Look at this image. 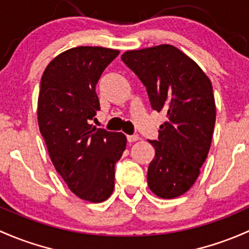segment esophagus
Segmentation results:
<instances>
[{"instance_id":"1","label":"esophagus","mask_w":249,"mask_h":249,"mask_svg":"<svg viewBox=\"0 0 249 249\" xmlns=\"http://www.w3.org/2000/svg\"><path fill=\"white\" fill-rule=\"evenodd\" d=\"M138 140H140V136H138V135H131V136H127V141H129L130 143L137 142Z\"/></svg>"}]
</instances>
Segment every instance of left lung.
Instances as JSON below:
<instances>
[{
    "label": "left lung",
    "instance_id": "1",
    "mask_svg": "<svg viewBox=\"0 0 249 249\" xmlns=\"http://www.w3.org/2000/svg\"><path fill=\"white\" fill-rule=\"evenodd\" d=\"M122 59L145 86L153 109L166 114L159 140L149 141L155 148L149 188L163 199L179 197L193 186L210 150L216 122L210 78L168 44L126 51Z\"/></svg>",
    "mask_w": 249,
    "mask_h": 249
}]
</instances>
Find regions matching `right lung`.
Segmentation results:
<instances>
[{"mask_svg": "<svg viewBox=\"0 0 249 249\" xmlns=\"http://www.w3.org/2000/svg\"><path fill=\"white\" fill-rule=\"evenodd\" d=\"M118 50L78 46L62 52L46 67L40 81L38 124L50 159L72 193L101 203L114 188V164L126 137L96 129L90 120L100 109L95 86Z\"/></svg>", "mask_w": 249, "mask_h": 249, "instance_id": "1", "label": "right lung"}]
</instances>
